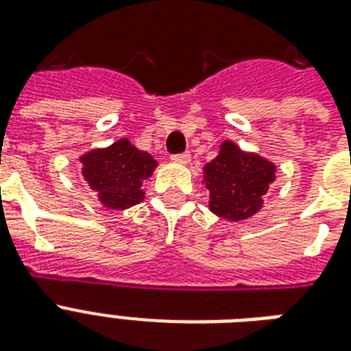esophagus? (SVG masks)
<instances>
[{"mask_svg": "<svg viewBox=\"0 0 351 351\" xmlns=\"http://www.w3.org/2000/svg\"><path fill=\"white\" fill-rule=\"evenodd\" d=\"M171 160L175 162V164H189V160H191V154L189 153H178V154H173Z\"/></svg>", "mask_w": 351, "mask_h": 351, "instance_id": "1", "label": "esophagus"}]
</instances>
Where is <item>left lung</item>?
<instances>
[{
  "label": "left lung",
  "instance_id": "obj_1",
  "mask_svg": "<svg viewBox=\"0 0 351 351\" xmlns=\"http://www.w3.org/2000/svg\"><path fill=\"white\" fill-rule=\"evenodd\" d=\"M275 180V165L258 154L244 153L233 142L220 145V154L204 167L209 209L228 220H244L262 206V197Z\"/></svg>",
  "mask_w": 351,
  "mask_h": 351
}]
</instances>
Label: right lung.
I'll use <instances>...</instances> for the list:
<instances>
[{
	"instance_id": "obj_1",
	"label": "right lung",
	"mask_w": 351,
	"mask_h": 351,
	"mask_svg": "<svg viewBox=\"0 0 351 351\" xmlns=\"http://www.w3.org/2000/svg\"><path fill=\"white\" fill-rule=\"evenodd\" d=\"M80 162L82 175L100 202L117 211L142 202V182L156 167L153 156L134 147L127 138L114 142L111 147L84 154Z\"/></svg>"
}]
</instances>
